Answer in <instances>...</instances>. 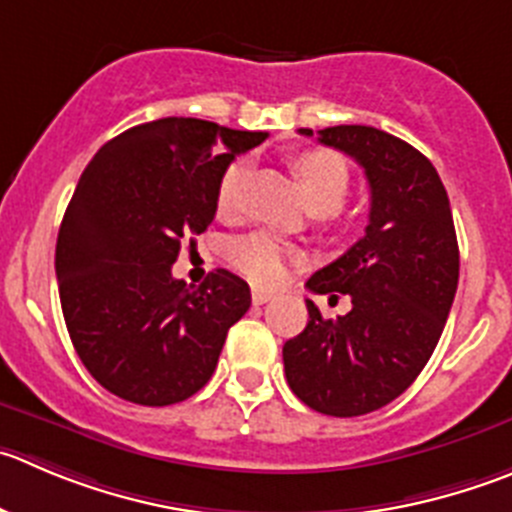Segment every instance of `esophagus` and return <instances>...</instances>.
I'll list each match as a JSON object with an SVG mask.
<instances>
[{
  "label": "esophagus",
  "instance_id": "1",
  "mask_svg": "<svg viewBox=\"0 0 512 512\" xmlns=\"http://www.w3.org/2000/svg\"><path fill=\"white\" fill-rule=\"evenodd\" d=\"M271 299H274V291H266V289H253L251 291V301L256 306L266 304V301H271Z\"/></svg>",
  "mask_w": 512,
  "mask_h": 512
}]
</instances>
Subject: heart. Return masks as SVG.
<instances>
[{
  "mask_svg": "<svg viewBox=\"0 0 512 512\" xmlns=\"http://www.w3.org/2000/svg\"><path fill=\"white\" fill-rule=\"evenodd\" d=\"M301 186H304L309 206L324 208L326 213L337 211L347 198L352 175H349L347 160L334 150L314 148L304 150L291 160ZM243 165L231 163L221 175L216 188V208L221 216H231L236 211L238 186H241ZM296 259V251L271 233L256 231L248 236H238L228 243V261L238 274L251 279L253 284H279L284 276L286 264Z\"/></svg>",
  "mask_w": 512,
  "mask_h": 512,
  "instance_id": "heart-1",
  "label": "heart"
}]
</instances>
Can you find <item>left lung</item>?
Masks as SVG:
<instances>
[{
  "mask_svg": "<svg viewBox=\"0 0 512 512\" xmlns=\"http://www.w3.org/2000/svg\"><path fill=\"white\" fill-rule=\"evenodd\" d=\"M319 143L362 165L372 206L364 236L306 281L314 294H349L352 309L324 319L306 299L309 321L284 344V372L306 407L359 417L397 399L430 362L455 299L460 251L450 198L420 150L369 125L324 128Z\"/></svg>",
  "mask_w": 512,
  "mask_h": 512,
  "instance_id": "left-lung-1",
  "label": "left lung"
}]
</instances>
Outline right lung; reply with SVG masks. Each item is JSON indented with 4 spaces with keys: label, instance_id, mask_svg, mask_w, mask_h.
<instances>
[{
    "label": "right lung",
    "instance_id": "1",
    "mask_svg": "<svg viewBox=\"0 0 512 512\" xmlns=\"http://www.w3.org/2000/svg\"><path fill=\"white\" fill-rule=\"evenodd\" d=\"M266 133L196 118L135 125L102 145L77 183L57 236L67 332L87 372L135 405L193 397L216 372L251 289L226 269L198 289L173 279L180 243L216 216V188Z\"/></svg>",
    "mask_w": 512,
    "mask_h": 512
}]
</instances>
